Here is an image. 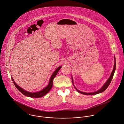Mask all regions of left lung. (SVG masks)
<instances>
[{
  "mask_svg": "<svg viewBox=\"0 0 124 124\" xmlns=\"http://www.w3.org/2000/svg\"><path fill=\"white\" fill-rule=\"evenodd\" d=\"M114 59H115V64H114V69H113V70L111 73V74L110 76V77L108 78V79L107 80V81L106 82V83L104 84V85L101 87V88H100L99 90H97V91H95V92H91V93H86V92H82V91H81L79 90H78L76 87L75 86H74V83H73V78H72V76H71V79H72V84L75 87V88L76 89V90L80 93L81 94H84V95H96V94H99V93H102L103 92V91H104L107 88V87L109 86V85H110L112 80V79L113 78V76H114V73H115V70H116V57L115 56H114Z\"/></svg>",
  "mask_w": 124,
  "mask_h": 124,
  "instance_id": "8db88e82",
  "label": "left lung"
}]
</instances>
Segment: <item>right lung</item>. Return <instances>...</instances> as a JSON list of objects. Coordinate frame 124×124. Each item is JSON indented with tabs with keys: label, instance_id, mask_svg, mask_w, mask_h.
<instances>
[{
	"label": "right lung",
	"instance_id": "right-lung-1",
	"mask_svg": "<svg viewBox=\"0 0 124 124\" xmlns=\"http://www.w3.org/2000/svg\"><path fill=\"white\" fill-rule=\"evenodd\" d=\"M61 68V66H59L54 71V72H53V73L52 74V76L50 77L49 84L45 88H44L43 89L41 90L40 91H39L36 92H30L25 90L24 89H23V88H22V87L19 86L18 85H17L15 83L12 77H11V79H12L15 87L17 88V89L24 96L29 97H31V98H40V97H42L45 96L46 94H47L49 92V91L51 89V88L53 86V80L55 78V77L56 76V75L57 74V72H58V71L60 70V69Z\"/></svg>",
	"mask_w": 124,
	"mask_h": 124
}]
</instances>
